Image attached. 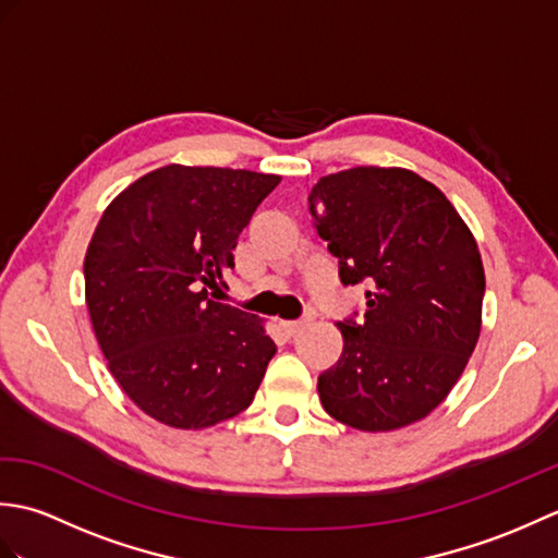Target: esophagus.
<instances>
[{
    "instance_id": "1",
    "label": "esophagus",
    "mask_w": 558,
    "mask_h": 558,
    "mask_svg": "<svg viewBox=\"0 0 558 558\" xmlns=\"http://www.w3.org/2000/svg\"><path fill=\"white\" fill-rule=\"evenodd\" d=\"M304 326H306L304 322H282L280 330H282V336H286V338H294L298 333H302Z\"/></svg>"
}]
</instances>
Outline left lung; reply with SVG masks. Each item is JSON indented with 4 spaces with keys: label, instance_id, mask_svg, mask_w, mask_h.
Wrapping results in <instances>:
<instances>
[{
    "label": "left lung",
    "instance_id": "left-lung-1",
    "mask_svg": "<svg viewBox=\"0 0 558 558\" xmlns=\"http://www.w3.org/2000/svg\"><path fill=\"white\" fill-rule=\"evenodd\" d=\"M316 232L345 286L366 282V312L340 322V360L318 376L330 417L393 432L436 410L482 330L484 266L444 192L405 168H350L312 186Z\"/></svg>",
    "mask_w": 558,
    "mask_h": 558
}]
</instances>
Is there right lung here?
<instances>
[{"label":"right lung","instance_id":"add662e5","mask_svg":"<svg viewBox=\"0 0 558 558\" xmlns=\"http://www.w3.org/2000/svg\"><path fill=\"white\" fill-rule=\"evenodd\" d=\"M280 174L165 165L105 208L83 276L93 333L134 405L208 429L252 405L276 342L264 318L213 302L236 236ZM225 286V282H222Z\"/></svg>","mask_w":558,"mask_h":558}]
</instances>
